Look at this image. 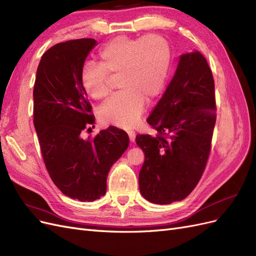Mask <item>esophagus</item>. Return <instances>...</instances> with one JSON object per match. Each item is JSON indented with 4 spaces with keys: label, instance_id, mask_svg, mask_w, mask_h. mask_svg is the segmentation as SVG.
<instances>
[{
    "label": "esophagus",
    "instance_id": "1",
    "mask_svg": "<svg viewBox=\"0 0 256 256\" xmlns=\"http://www.w3.org/2000/svg\"><path fill=\"white\" fill-rule=\"evenodd\" d=\"M127 134L129 136V140L131 142H134V140H136V132H134V130H129V131H127Z\"/></svg>",
    "mask_w": 256,
    "mask_h": 256
}]
</instances>
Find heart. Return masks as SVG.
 I'll list each match as a JSON object with an SVG mask.
<instances>
[{"label": "heart", "mask_w": 256, "mask_h": 256, "mask_svg": "<svg viewBox=\"0 0 256 256\" xmlns=\"http://www.w3.org/2000/svg\"><path fill=\"white\" fill-rule=\"evenodd\" d=\"M168 44L158 35L140 38L118 36L99 52V65L88 64L81 72L84 90L95 100L109 94L111 79H118L120 92L100 109V118L110 125L130 128L140 118L147 102L164 90L170 67Z\"/></svg>", "instance_id": "heart-1"}]
</instances>
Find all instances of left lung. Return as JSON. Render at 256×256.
I'll return each instance as SVG.
<instances>
[{
	"label": "left lung",
	"mask_w": 256,
	"mask_h": 256,
	"mask_svg": "<svg viewBox=\"0 0 256 256\" xmlns=\"http://www.w3.org/2000/svg\"><path fill=\"white\" fill-rule=\"evenodd\" d=\"M147 122L158 136L136 138L145 154L138 174L141 194L160 205L182 200L204 172L216 124L214 82L202 53L180 56L173 79Z\"/></svg>",
	"instance_id": "8db88e82"
}]
</instances>
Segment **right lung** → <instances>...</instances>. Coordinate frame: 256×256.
Listing matches in <instances>:
<instances>
[{
	"mask_svg": "<svg viewBox=\"0 0 256 256\" xmlns=\"http://www.w3.org/2000/svg\"><path fill=\"white\" fill-rule=\"evenodd\" d=\"M96 44L92 38H81L53 46L42 56L33 90L34 126L44 166L60 192L81 202L106 194L108 173L129 145L128 134L113 126L92 140L81 136L95 122L81 72Z\"/></svg>",
	"mask_w": 256,
	"mask_h": 256,
	"instance_id": "obj_1",
	"label": "right lung"
}]
</instances>
